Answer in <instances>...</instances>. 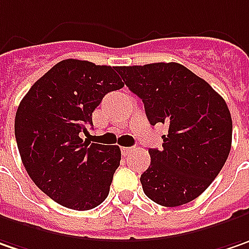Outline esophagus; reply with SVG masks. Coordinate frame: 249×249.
Wrapping results in <instances>:
<instances>
[{"label": "esophagus", "mask_w": 249, "mask_h": 249, "mask_svg": "<svg viewBox=\"0 0 249 249\" xmlns=\"http://www.w3.org/2000/svg\"><path fill=\"white\" fill-rule=\"evenodd\" d=\"M121 152H123V155H124V156H128V155H129V153H131V152H132V147H121Z\"/></svg>", "instance_id": "34e87169"}]
</instances>
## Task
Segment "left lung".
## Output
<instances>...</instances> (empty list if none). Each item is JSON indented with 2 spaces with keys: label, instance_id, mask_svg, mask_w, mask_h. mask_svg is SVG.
Masks as SVG:
<instances>
[{
  "label": "left lung",
  "instance_id": "8db88e82",
  "mask_svg": "<svg viewBox=\"0 0 249 249\" xmlns=\"http://www.w3.org/2000/svg\"><path fill=\"white\" fill-rule=\"evenodd\" d=\"M124 83L145 104L152 125L166 124L160 150L149 149L141 176L145 195L161 206L188 203L212 184L231 149L229 107L211 85L177 62L117 67Z\"/></svg>",
  "mask_w": 249,
  "mask_h": 249
}]
</instances>
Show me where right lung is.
<instances>
[{
  "mask_svg": "<svg viewBox=\"0 0 249 249\" xmlns=\"http://www.w3.org/2000/svg\"><path fill=\"white\" fill-rule=\"evenodd\" d=\"M124 88L115 67L64 60L26 93L15 115V138L29 177L62 206L89 211L103 202L121 150L82 139L107 93Z\"/></svg>",
  "mask_w": 249,
  "mask_h": 249,
  "instance_id": "1",
  "label": "right lung"
}]
</instances>
